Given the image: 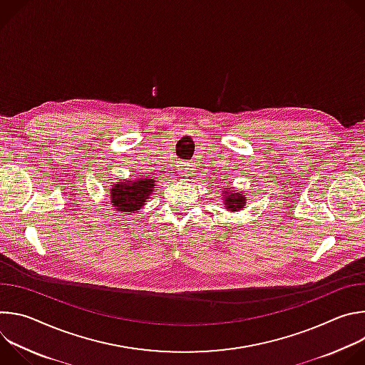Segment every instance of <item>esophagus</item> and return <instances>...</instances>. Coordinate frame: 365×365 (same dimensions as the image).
<instances>
[{"label": "esophagus", "mask_w": 365, "mask_h": 365, "mask_svg": "<svg viewBox=\"0 0 365 365\" xmlns=\"http://www.w3.org/2000/svg\"><path fill=\"white\" fill-rule=\"evenodd\" d=\"M179 175L185 179L190 175V165L187 162H180L179 163Z\"/></svg>", "instance_id": "obj_1"}]
</instances>
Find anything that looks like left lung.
I'll return each instance as SVG.
<instances>
[{
	"label": "left lung",
	"mask_w": 365,
	"mask_h": 365,
	"mask_svg": "<svg viewBox=\"0 0 365 365\" xmlns=\"http://www.w3.org/2000/svg\"><path fill=\"white\" fill-rule=\"evenodd\" d=\"M221 202L225 211H231V212H237L245 206L247 200H245V195H242V192H237V190H231L230 187L222 189L221 190Z\"/></svg>",
	"instance_id": "left-lung-1"
}]
</instances>
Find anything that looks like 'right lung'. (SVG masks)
Masks as SVG:
<instances>
[{
  "mask_svg": "<svg viewBox=\"0 0 365 365\" xmlns=\"http://www.w3.org/2000/svg\"><path fill=\"white\" fill-rule=\"evenodd\" d=\"M154 178H140L137 180H123L111 187V205L118 212H138L145 200L154 192Z\"/></svg>",
  "mask_w": 365,
  "mask_h": 365,
  "instance_id": "1",
  "label": "right lung"
}]
</instances>
